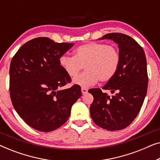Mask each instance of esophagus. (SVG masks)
<instances>
[{
    "mask_svg": "<svg viewBox=\"0 0 160 160\" xmlns=\"http://www.w3.org/2000/svg\"><path fill=\"white\" fill-rule=\"evenodd\" d=\"M88 92V89L87 88H84V87H82V95H85V94L87 93Z\"/></svg>",
    "mask_w": 160,
    "mask_h": 160,
    "instance_id": "1",
    "label": "esophagus"
}]
</instances>
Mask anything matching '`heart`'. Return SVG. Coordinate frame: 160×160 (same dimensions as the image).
<instances>
[{
  "mask_svg": "<svg viewBox=\"0 0 160 160\" xmlns=\"http://www.w3.org/2000/svg\"><path fill=\"white\" fill-rule=\"evenodd\" d=\"M121 57L117 48L103 43L91 42L74 50V56L63 54L59 64L70 77L76 76L84 66L85 71L73 78V83L88 87L98 81L108 82L114 77L119 69Z\"/></svg>",
  "mask_w": 160,
  "mask_h": 160,
  "instance_id": "obj_1",
  "label": "heart"
}]
</instances>
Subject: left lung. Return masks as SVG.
<instances>
[{
    "instance_id": "8db88e82",
    "label": "left lung",
    "mask_w": 160,
    "mask_h": 160,
    "mask_svg": "<svg viewBox=\"0 0 160 160\" xmlns=\"http://www.w3.org/2000/svg\"><path fill=\"white\" fill-rule=\"evenodd\" d=\"M100 39H111L117 43L121 62L114 77L102 87L114 95L110 97L98 88L89 90L94 98L90 115L93 122L105 130H122L138 114L147 92L146 55L143 48L125 34L112 32Z\"/></svg>"
}]
</instances>
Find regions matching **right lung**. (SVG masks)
Segmentation results:
<instances>
[{"mask_svg":"<svg viewBox=\"0 0 160 160\" xmlns=\"http://www.w3.org/2000/svg\"><path fill=\"white\" fill-rule=\"evenodd\" d=\"M73 45L39 37L22 46L11 62L13 106L26 124L41 132H51L65 124L82 96L77 84L60 89L71 78L61 68L59 59Z\"/></svg>","mask_w":160,"mask_h":160,"instance_id":"add662e5","label":"right lung"}]
</instances>
